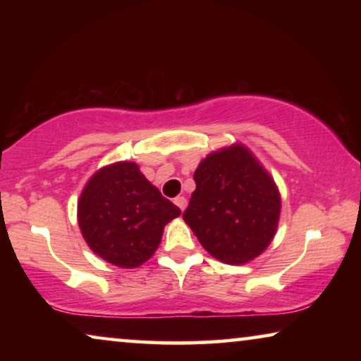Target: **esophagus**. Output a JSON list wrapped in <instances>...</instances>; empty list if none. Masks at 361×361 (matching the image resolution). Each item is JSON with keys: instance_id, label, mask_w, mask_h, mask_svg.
Here are the masks:
<instances>
[{"instance_id": "34e87169", "label": "esophagus", "mask_w": 361, "mask_h": 361, "mask_svg": "<svg viewBox=\"0 0 361 361\" xmlns=\"http://www.w3.org/2000/svg\"><path fill=\"white\" fill-rule=\"evenodd\" d=\"M174 204H176L177 207H179V209H180L182 212H184L185 207H187V199H185V197L179 195V197H176V199H174Z\"/></svg>"}]
</instances>
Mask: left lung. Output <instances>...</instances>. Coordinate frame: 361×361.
<instances>
[{
	"label": "left lung",
	"mask_w": 361,
	"mask_h": 361,
	"mask_svg": "<svg viewBox=\"0 0 361 361\" xmlns=\"http://www.w3.org/2000/svg\"><path fill=\"white\" fill-rule=\"evenodd\" d=\"M194 180L184 220L200 245L225 264L258 258L273 241L281 215L279 189L258 157L233 142L202 159Z\"/></svg>",
	"instance_id": "8db88e82"
}]
</instances>
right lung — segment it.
I'll list each match as a JSON object with an SVG mask.
<instances>
[{
  "label": "right lung",
  "mask_w": 361,
  "mask_h": 361,
  "mask_svg": "<svg viewBox=\"0 0 361 361\" xmlns=\"http://www.w3.org/2000/svg\"><path fill=\"white\" fill-rule=\"evenodd\" d=\"M180 209L161 195L131 161L103 166L87 180L77 204L83 240L118 268H137L156 253L164 226Z\"/></svg>",
  "instance_id": "1"
}]
</instances>
